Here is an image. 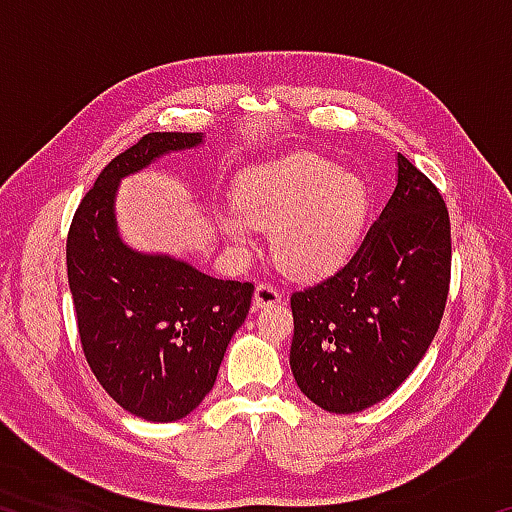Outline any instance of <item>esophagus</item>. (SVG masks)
<instances>
[{"instance_id":"34e87169","label":"esophagus","mask_w":512,"mask_h":512,"mask_svg":"<svg viewBox=\"0 0 512 512\" xmlns=\"http://www.w3.org/2000/svg\"><path fill=\"white\" fill-rule=\"evenodd\" d=\"M280 300H282V293L277 291L273 284H268V282L257 284L255 296H253L255 307H268V305H275V302H280Z\"/></svg>"}]
</instances>
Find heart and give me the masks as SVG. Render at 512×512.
Instances as JSON below:
<instances>
[{
	"instance_id": "1",
	"label": "heart",
	"mask_w": 512,
	"mask_h": 512,
	"mask_svg": "<svg viewBox=\"0 0 512 512\" xmlns=\"http://www.w3.org/2000/svg\"><path fill=\"white\" fill-rule=\"evenodd\" d=\"M235 203L216 212L225 239L246 250L255 225L271 230L277 264L311 280L336 271L357 246L368 189L323 155L296 153L241 173Z\"/></svg>"
}]
</instances>
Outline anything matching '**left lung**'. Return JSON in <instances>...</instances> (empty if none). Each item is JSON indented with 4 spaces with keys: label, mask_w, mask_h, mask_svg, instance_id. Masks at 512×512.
Masks as SVG:
<instances>
[{
    "label": "left lung",
    "mask_w": 512,
    "mask_h": 512,
    "mask_svg": "<svg viewBox=\"0 0 512 512\" xmlns=\"http://www.w3.org/2000/svg\"><path fill=\"white\" fill-rule=\"evenodd\" d=\"M452 228L436 185L397 153L393 196L354 255L291 296V372L329 413H359L418 366L443 320Z\"/></svg>",
    "instance_id": "8db88e82"
}]
</instances>
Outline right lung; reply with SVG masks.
<instances>
[{
    "instance_id": "1",
    "label": "right lung",
    "mask_w": 512,
    "mask_h": 512,
    "mask_svg": "<svg viewBox=\"0 0 512 512\" xmlns=\"http://www.w3.org/2000/svg\"><path fill=\"white\" fill-rule=\"evenodd\" d=\"M203 133H149L119 153L83 196L67 235V277L94 377L128 413L173 422L212 391L225 348L248 316L253 282L219 280L119 237V180Z\"/></svg>"
}]
</instances>
